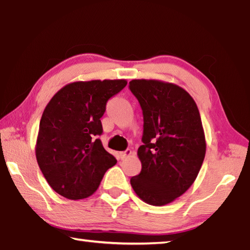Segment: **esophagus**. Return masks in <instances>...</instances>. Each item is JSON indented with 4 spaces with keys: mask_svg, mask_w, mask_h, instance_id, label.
Segmentation results:
<instances>
[{
    "mask_svg": "<svg viewBox=\"0 0 250 250\" xmlns=\"http://www.w3.org/2000/svg\"><path fill=\"white\" fill-rule=\"evenodd\" d=\"M131 154H132V151H131L130 149H126V150L124 151V152H120L119 156H120L121 160H125V158H128V156H130Z\"/></svg>",
    "mask_w": 250,
    "mask_h": 250,
    "instance_id": "obj_1",
    "label": "esophagus"
}]
</instances>
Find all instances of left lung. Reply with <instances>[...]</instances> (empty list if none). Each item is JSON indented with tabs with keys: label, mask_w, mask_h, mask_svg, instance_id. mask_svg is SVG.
Masks as SVG:
<instances>
[{
	"label": "left lung",
	"mask_w": 250,
	"mask_h": 250,
	"mask_svg": "<svg viewBox=\"0 0 250 250\" xmlns=\"http://www.w3.org/2000/svg\"><path fill=\"white\" fill-rule=\"evenodd\" d=\"M129 88L143 112L142 170L131 177L146 204L167 205L191 188L205 158L206 141L195 101L177 84L133 79Z\"/></svg>",
	"instance_id": "left-lung-1"
}]
</instances>
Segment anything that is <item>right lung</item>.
Returning a JSON list of instances; mask_svg holds the SVG:
<instances>
[{
    "label": "right lung",
    "instance_id": "1",
    "mask_svg": "<svg viewBox=\"0 0 250 250\" xmlns=\"http://www.w3.org/2000/svg\"><path fill=\"white\" fill-rule=\"evenodd\" d=\"M125 86V79L70 83L46 105L35 153L44 177L59 195L75 201L92 195L117 163L98 139L100 118L107 101Z\"/></svg>",
    "mask_w": 250,
    "mask_h": 250
}]
</instances>
